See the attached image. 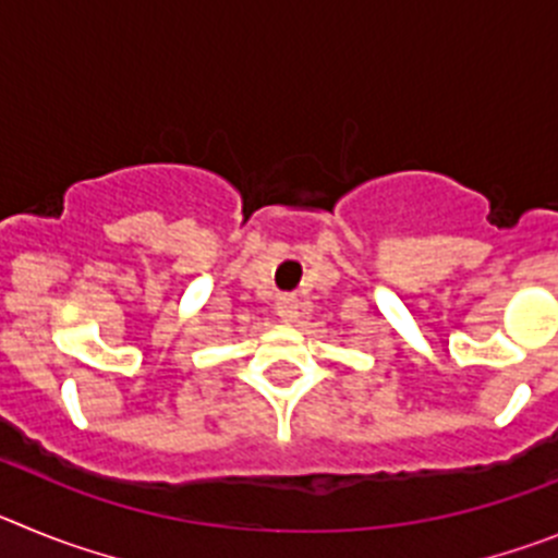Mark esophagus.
I'll return each mask as SVG.
<instances>
[{
	"instance_id": "1",
	"label": "esophagus",
	"mask_w": 558,
	"mask_h": 558,
	"mask_svg": "<svg viewBox=\"0 0 558 558\" xmlns=\"http://www.w3.org/2000/svg\"><path fill=\"white\" fill-rule=\"evenodd\" d=\"M276 313L282 322H295V315H299V299L293 293H284L276 299Z\"/></svg>"
}]
</instances>
